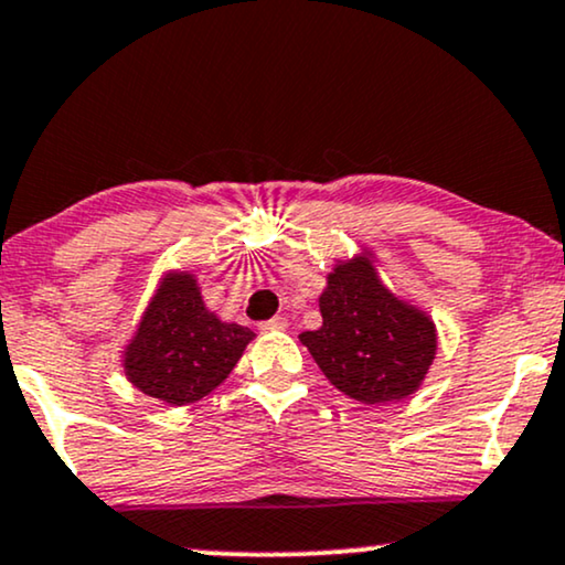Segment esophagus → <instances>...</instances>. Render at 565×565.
I'll return each instance as SVG.
<instances>
[{
	"label": "esophagus",
	"mask_w": 565,
	"mask_h": 565,
	"mask_svg": "<svg viewBox=\"0 0 565 565\" xmlns=\"http://www.w3.org/2000/svg\"><path fill=\"white\" fill-rule=\"evenodd\" d=\"M264 332H275V330H285V327H288V319L285 317H271V319H267V322H262L259 324Z\"/></svg>",
	"instance_id": "esophagus-1"
}]
</instances>
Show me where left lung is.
Wrapping results in <instances>:
<instances>
[{
	"instance_id": "8db88e82",
	"label": "left lung",
	"mask_w": 565,
	"mask_h": 565,
	"mask_svg": "<svg viewBox=\"0 0 565 565\" xmlns=\"http://www.w3.org/2000/svg\"><path fill=\"white\" fill-rule=\"evenodd\" d=\"M319 311L322 327L298 338L340 393L374 406L419 390L437 351L435 324L390 294L369 256L335 264Z\"/></svg>"
}]
</instances>
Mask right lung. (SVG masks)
I'll return each instance as SVG.
<instances>
[{"mask_svg": "<svg viewBox=\"0 0 565 565\" xmlns=\"http://www.w3.org/2000/svg\"><path fill=\"white\" fill-rule=\"evenodd\" d=\"M250 340L248 327L220 322L206 309L193 275L172 271L143 311L122 366L141 393L185 406L227 380Z\"/></svg>", "mask_w": 565, "mask_h": 565, "instance_id": "add662e5", "label": "right lung"}]
</instances>
